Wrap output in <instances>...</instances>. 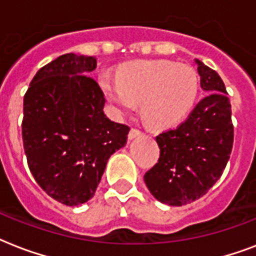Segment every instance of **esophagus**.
<instances>
[{
  "mask_svg": "<svg viewBox=\"0 0 256 256\" xmlns=\"http://www.w3.org/2000/svg\"><path fill=\"white\" fill-rule=\"evenodd\" d=\"M142 136V132H140V130H136V128H132L130 130V132H128V140H132L134 138H138V136Z\"/></svg>",
  "mask_w": 256,
  "mask_h": 256,
  "instance_id": "34e87169",
  "label": "esophagus"
}]
</instances>
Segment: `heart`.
<instances>
[{"label": "heart", "mask_w": 256, "mask_h": 256, "mask_svg": "<svg viewBox=\"0 0 256 256\" xmlns=\"http://www.w3.org/2000/svg\"><path fill=\"white\" fill-rule=\"evenodd\" d=\"M100 86L120 112L140 104V116L154 128L180 124L195 104L199 78L194 69L168 61H136L122 66L118 80L104 77Z\"/></svg>", "instance_id": "heart-1"}]
</instances>
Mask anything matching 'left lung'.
<instances>
[{"instance_id":"obj_1","label":"left lung","mask_w":256,"mask_h":256,"mask_svg":"<svg viewBox=\"0 0 256 256\" xmlns=\"http://www.w3.org/2000/svg\"><path fill=\"white\" fill-rule=\"evenodd\" d=\"M200 88L207 96L184 122L156 136L158 164L144 174L156 200L184 206L206 194L220 178L234 142L231 104L216 72L195 60Z\"/></svg>"}]
</instances>
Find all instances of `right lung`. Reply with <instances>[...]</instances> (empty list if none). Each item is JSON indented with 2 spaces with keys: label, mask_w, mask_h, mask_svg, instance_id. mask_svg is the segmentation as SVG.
Returning <instances> with one entry per match:
<instances>
[{
  "label": "right lung",
  "mask_w": 256,
  "mask_h": 256,
  "mask_svg": "<svg viewBox=\"0 0 256 256\" xmlns=\"http://www.w3.org/2000/svg\"><path fill=\"white\" fill-rule=\"evenodd\" d=\"M96 58L64 54L38 70L24 96L28 164L46 194L66 206L92 199L108 158L130 128L104 114V92L88 73Z\"/></svg>",
  "instance_id": "1"
}]
</instances>
